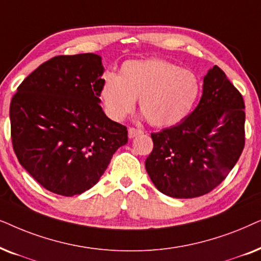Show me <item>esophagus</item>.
<instances>
[{
  "mask_svg": "<svg viewBox=\"0 0 261 261\" xmlns=\"http://www.w3.org/2000/svg\"><path fill=\"white\" fill-rule=\"evenodd\" d=\"M141 134H143V131L138 130V128H135V127H130L127 130L128 138H135V137L138 136V135H141Z\"/></svg>",
  "mask_w": 261,
  "mask_h": 261,
  "instance_id": "34e87169",
  "label": "esophagus"
}]
</instances>
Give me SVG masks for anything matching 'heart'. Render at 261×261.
Segmentation results:
<instances>
[{"label":"heart","instance_id":"1","mask_svg":"<svg viewBox=\"0 0 261 261\" xmlns=\"http://www.w3.org/2000/svg\"><path fill=\"white\" fill-rule=\"evenodd\" d=\"M99 93L111 119L123 120L138 99L149 123L166 127L191 113L199 96L200 82L193 71L161 58H149L125 62L119 75L105 72Z\"/></svg>","mask_w":261,"mask_h":261}]
</instances>
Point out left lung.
<instances>
[{"instance_id": "left-lung-1", "label": "left lung", "mask_w": 261, "mask_h": 261, "mask_svg": "<svg viewBox=\"0 0 261 261\" xmlns=\"http://www.w3.org/2000/svg\"><path fill=\"white\" fill-rule=\"evenodd\" d=\"M245 102L217 65L203 79L193 112L174 126L151 134L145 169L156 189L173 198L210 192L234 168L245 147Z\"/></svg>"}]
</instances>
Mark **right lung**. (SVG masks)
I'll return each mask as SVG.
<instances>
[{
  "label": "right lung",
  "mask_w": 261,
  "mask_h": 261,
  "mask_svg": "<svg viewBox=\"0 0 261 261\" xmlns=\"http://www.w3.org/2000/svg\"><path fill=\"white\" fill-rule=\"evenodd\" d=\"M101 57L57 56L17 87L9 109L13 148L20 165L45 189L72 197L99 181L126 127L100 106Z\"/></svg>",
  "instance_id": "right-lung-1"
}]
</instances>
